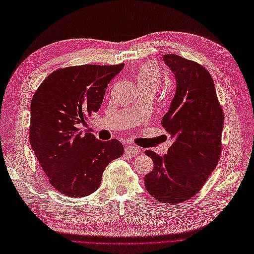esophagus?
Wrapping results in <instances>:
<instances>
[{"label": "esophagus", "mask_w": 254, "mask_h": 254, "mask_svg": "<svg viewBox=\"0 0 254 254\" xmlns=\"http://www.w3.org/2000/svg\"><path fill=\"white\" fill-rule=\"evenodd\" d=\"M125 152L128 154H137L141 153V148H138L136 146H127L125 148Z\"/></svg>", "instance_id": "1"}]
</instances>
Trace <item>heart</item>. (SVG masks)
Returning a JSON list of instances; mask_svg holds the SVG:
<instances>
[{"label": "heart", "instance_id": "1", "mask_svg": "<svg viewBox=\"0 0 254 254\" xmlns=\"http://www.w3.org/2000/svg\"><path fill=\"white\" fill-rule=\"evenodd\" d=\"M139 90L156 91L162 85V75L154 64L146 63L139 66L134 73Z\"/></svg>", "mask_w": 254, "mask_h": 254}]
</instances>
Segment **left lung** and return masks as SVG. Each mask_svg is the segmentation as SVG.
<instances>
[{
  "mask_svg": "<svg viewBox=\"0 0 254 254\" xmlns=\"http://www.w3.org/2000/svg\"><path fill=\"white\" fill-rule=\"evenodd\" d=\"M177 91L162 120L174 142L167 154L146 150L154 167L146 174L145 187L161 203L173 205L194 196L215 169L222 151L224 113L212 76L193 61L165 55Z\"/></svg>",
  "mask_w": 254,
  "mask_h": 254,
  "instance_id": "left-lung-1",
  "label": "left lung"
}]
</instances>
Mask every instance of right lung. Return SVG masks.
I'll return each instance as SVG.
<instances>
[{"label":"right lung","instance_id":"right-lung-1","mask_svg":"<svg viewBox=\"0 0 254 254\" xmlns=\"http://www.w3.org/2000/svg\"><path fill=\"white\" fill-rule=\"evenodd\" d=\"M124 66L61 68L50 73L33 94L30 145L51 186L62 194H91L100 187L106 166L124 153L117 138L101 142L77 128L99 111L109 82Z\"/></svg>","mask_w":254,"mask_h":254}]
</instances>
